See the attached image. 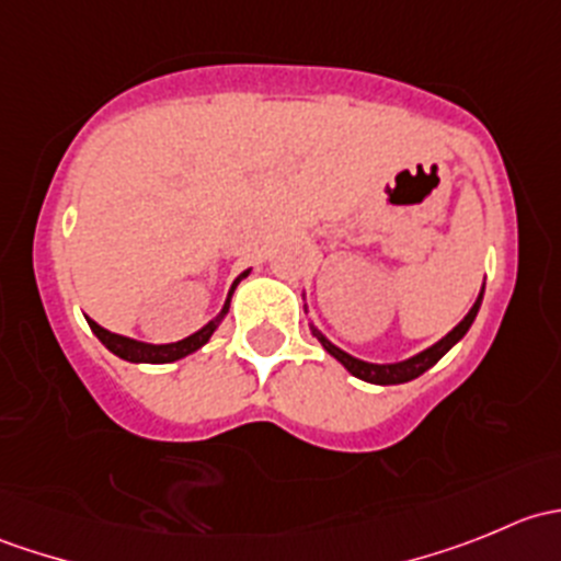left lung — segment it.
<instances>
[{
    "mask_svg": "<svg viewBox=\"0 0 561 561\" xmlns=\"http://www.w3.org/2000/svg\"><path fill=\"white\" fill-rule=\"evenodd\" d=\"M483 290L485 287H480L478 301L472 304V309L463 314V320L458 322L454 331L445 333V336L439 339V342H434L432 347L421 350V353L410 355V358H404V360H393V364H371V360L355 358V355L344 353L342 347H336V344H333L331 339L320 331V328L312 325V322H309V328H312L317 342L325 347V353L333 355V358H336L339 364H342L353 377H358V380H364V382H371V386H399V382H410V380H415V377H421L423 371L432 369V366L437 364V360L443 358V355L448 353L454 344L461 342L463 333L472 328L474 317H478V312H480V304H483Z\"/></svg>",
    "mask_w": 561,
    "mask_h": 561,
    "instance_id": "left-lung-1",
    "label": "left lung"
}]
</instances>
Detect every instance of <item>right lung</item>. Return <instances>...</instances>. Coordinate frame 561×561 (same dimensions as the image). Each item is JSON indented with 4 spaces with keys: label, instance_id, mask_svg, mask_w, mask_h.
<instances>
[{
    "label": "right lung",
    "instance_id": "right-lung-1",
    "mask_svg": "<svg viewBox=\"0 0 561 561\" xmlns=\"http://www.w3.org/2000/svg\"><path fill=\"white\" fill-rule=\"evenodd\" d=\"M244 276H249V268L244 271V274H239V279L233 282V287H230L228 293V301H225V307L219 309V314L214 317V320H208L206 325L201 328V331H195L192 336L181 339V342H171V344H149V342H138V339H129V336H122V333H111L107 328L98 325L94 320H89V328L94 331V336L100 339V342L105 344L107 350H111L113 355H118L122 360H129V364H173V360L179 358H186L190 353H195V350H201L203 344L211 339V333L217 331L219 322L225 320V314H228L230 309V296H233L236 285H239Z\"/></svg>",
    "mask_w": 561,
    "mask_h": 561
}]
</instances>
